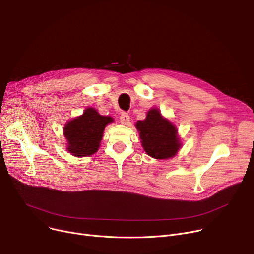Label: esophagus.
I'll use <instances>...</instances> for the list:
<instances>
[{
    "label": "esophagus",
    "instance_id": "1",
    "mask_svg": "<svg viewBox=\"0 0 254 254\" xmlns=\"http://www.w3.org/2000/svg\"><path fill=\"white\" fill-rule=\"evenodd\" d=\"M120 123H122L123 125H127L129 123V115L126 112H123L122 114H120Z\"/></svg>",
    "mask_w": 254,
    "mask_h": 254
}]
</instances>
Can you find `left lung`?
<instances>
[{
  "label": "left lung",
  "mask_w": 254,
  "mask_h": 254,
  "mask_svg": "<svg viewBox=\"0 0 254 254\" xmlns=\"http://www.w3.org/2000/svg\"><path fill=\"white\" fill-rule=\"evenodd\" d=\"M136 128L139 131L144 151L155 159L174 157L182 143L176 126L164 117L157 108H151L144 120H138Z\"/></svg>",
  "instance_id": "1"
}]
</instances>
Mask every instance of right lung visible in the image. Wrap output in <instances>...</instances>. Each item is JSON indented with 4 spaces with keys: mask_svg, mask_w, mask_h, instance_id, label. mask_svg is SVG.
<instances>
[{
    "mask_svg": "<svg viewBox=\"0 0 254 254\" xmlns=\"http://www.w3.org/2000/svg\"><path fill=\"white\" fill-rule=\"evenodd\" d=\"M114 122L111 116L101 115L88 107L83 114L66 122L63 130L66 141V150L76 157L90 156L100 148L104 129Z\"/></svg>",
    "mask_w": 254,
    "mask_h": 254,
    "instance_id": "obj_1",
    "label": "right lung"
}]
</instances>
